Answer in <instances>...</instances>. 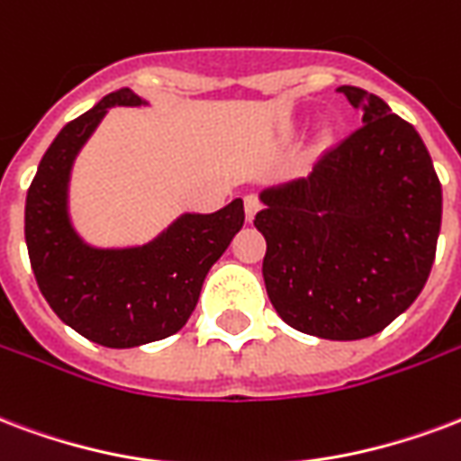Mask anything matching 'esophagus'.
<instances>
[{"label": "esophagus", "mask_w": 461, "mask_h": 461, "mask_svg": "<svg viewBox=\"0 0 461 461\" xmlns=\"http://www.w3.org/2000/svg\"><path fill=\"white\" fill-rule=\"evenodd\" d=\"M259 209H262L259 196H255V194H248V196H245V216H248V221H252Z\"/></svg>", "instance_id": "obj_1"}]
</instances>
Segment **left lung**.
I'll list each match as a JSON object with an SVG mask.
<instances>
[{"label":"left lung","instance_id":"obj_1","mask_svg":"<svg viewBox=\"0 0 461 461\" xmlns=\"http://www.w3.org/2000/svg\"><path fill=\"white\" fill-rule=\"evenodd\" d=\"M338 92L365 123L306 179L265 189L255 228L267 240L262 275L284 323L325 340H362L428 282L442 186L408 121L359 86Z\"/></svg>","mask_w":461,"mask_h":461}]
</instances>
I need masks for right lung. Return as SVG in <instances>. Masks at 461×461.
<instances>
[{
  "mask_svg": "<svg viewBox=\"0 0 461 461\" xmlns=\"http://www.w3.org/2000/svg\"><path fill=\"white\" fill-rule=\"evenodd\" d=\"M140 104L131 89L106 95L62 128L26 194V245L38 289L62 323L104 348H138L189 321L206 272L243 228V199L202 216L186 213L158 240L133 250H96L72 230L68 179L75 155L109 106Z\"/></svg>",
  "mask_w": 461,
  "mask_h": 461,
  "instance_id": "right-lung-1",
  "label": "right lung"
}]
</instances>
